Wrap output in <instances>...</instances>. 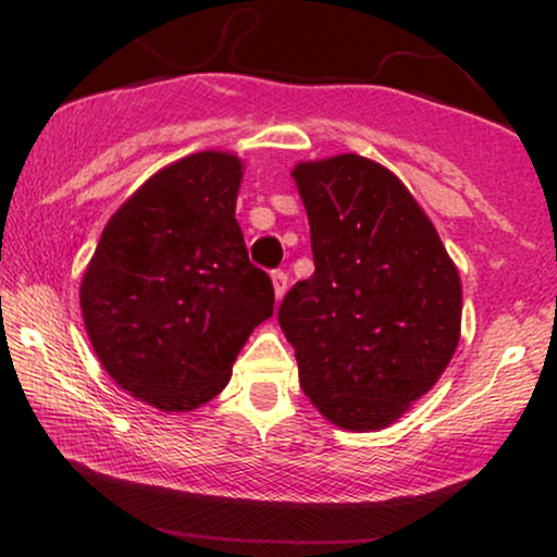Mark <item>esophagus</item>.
<instances>
[{"instance_id": "34e87169", "label": "esophagus", "mask_w": 557, "mask_h": 557, "mask_svg": "<svg viewBox=\"0 0 557 557\" xmlns=\"http://www.w3.org/2000/svg\"><path fill=\"white\" fill-rule=\"evenodd\" d=\"M272 285H274V296H277V300H283L285 290H287V272L274 270L272 272Z\"/></svg>"}]
</instances>
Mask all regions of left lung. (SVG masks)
Masks as SVG:
<instances>
[{
	"mask_svg": "<svg viewBox=\"0 0 557 557\" xmlns=\"http://www.w3.org/2000/svg\"><path fill=\"white\" fill-rule=\"evenodd\" d=\"M314 274L277 319L300 387L343 430H382L430 389L461 337V277L393 172L359 154L293 170Z\"/></svg>",
	"mask_w": 557,
	"mask_h": 557,
	"instance_id": "left-lung-1",
	"label": "left lung"
}]
</instances>
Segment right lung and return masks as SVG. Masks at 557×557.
<instances>
[{"label":"right lung","mask_w":557,"mask_h":557,"mask_svg":"<svg viewBox=\"0 0 557 557\" xmlns=\"http://www.w3.org/2000/svg\"><path fill=\"white\" fill-rule=\"evenodd\" d=\"M240 159L198 151L159 170L114 212L83 274L81 311L101 367L162 411L212 400L253 327L270 274L235 220Z\"/></svg>","instance_id":"1"}]
</instances>
